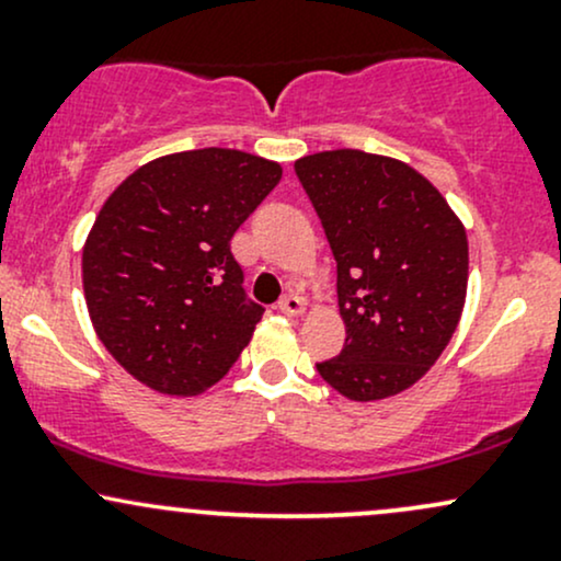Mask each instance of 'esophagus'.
<instances>
[{
  "instance_id": "1",
  "label": "esophagus",
  "mask_w": 561,
  "mask_h": 561,
  "mask_svg": "<svg viewBox=\"0 0 561 561\" xmlns=\"http://www.w3.org/2000/svg\"><path fill=\"white\" fill-rule=\"evenodd\" d=\"M276 308H279L282 313H287V317H302V311H306V302H302L300 295L289 293L279 300V306H276Z\"/></svg>"
}]
</instances>
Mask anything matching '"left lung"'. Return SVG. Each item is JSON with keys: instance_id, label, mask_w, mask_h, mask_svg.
<instances>
[{"instance_id": "1", "label": "left lung", "mask_w": 561, "mask_h": 561, "mask_svg": "<svg viewBox=\"0 0 561 561\" xmlns=\"http://www.w3.org/2000/svg\"><path fill=\"white\" fill-rule=\"evenodd\" d=\"M337 261L340 356L317 364L347 401L398 396L427 375L459 327L469 244L461 218L420 171L364 150L295 160Z\"/></svg>"}]
</instances>
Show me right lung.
<instances>
[{
	"mask_svg": "<svg viewBox=\"0 0 561 561\" xmlns=\"http://www.w3.org/2000/svg\"><path fill=\"white\" fill-rule=\"evenodd\" d=\"M279 179L276 160L205 147L150 160L105 199L83 242V298L141 385L199 396L240 358L263 308L244 300L229 242Z\"/></svg>",
	"mask_w": 561,
	"mask_h": 561,
	"instance_id": "1",
	"label": "right lung"
}]
</instances>
